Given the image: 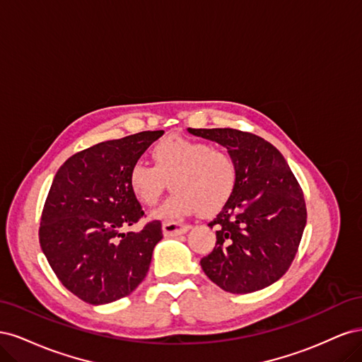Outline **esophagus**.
<instances>
[{
    "label": "esophagus",
    "instance_id": "1",
    "mask_svg": "<svg viewBox=\"0 0 362 362\" xmlns=\"http://www.w3.org/2000/svg\"><path fill=\"white\" fill-rule=\"evenodd\" d=\"M192 226L190 225H184L178 222H164L163 223V234L166 237H175V235H181L189 231Z\"/></svg>",
    "mask_w": 362,
    "mask_h": 362
}]
</instances>
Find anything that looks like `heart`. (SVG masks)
Wrapping results in <instances>:
<instances>
[{"label":"heart","instance_id":"b5f03b06","mask_svg":"<svg viewBox=\"0 0 362 362\" xmlns=\"http://www.w3.org/2000/svg\"><path fill=\"white\" fill-rule=\"evenodd\" d=\"M154 166L136 161L128 170V187L145 206H154L170 182L175 190L158 217H182L199 208L214 214L231 201L238 184V164L222 148L204 140L169 136L151 149Z\"/></svg>","mask_w":362,"mask_h":362}]
</instances>
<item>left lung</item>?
Returning <instances> with one entry per match:
<instances>
[{
    "mask_svg": "<svg viewBox=\"0 0 362 362\" xmlns=\"http://www.w3.org/2000/svg\"><path fill=\"white\" fill-rule=\"evenodd\" d=\"M217 141L238 164L235 193L208 223L216 246L201 259L218 287L246 294L286 275L306 225L303 192L281 152L259 136L233 128H189Z\"/></svg>",
    "mask_w": 362,
    "mask_h": 362,
    "instance_id": "obj_1",
    "label": "left lung"
}]
</instances>
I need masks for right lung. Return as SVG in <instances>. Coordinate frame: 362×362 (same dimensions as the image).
<instances>
[{
	"label": "right lung",
	"mask_w": 362,
	"mask_h": 362,
	"mask_svg": "<svg viewBox=\"0 0 362 362\" xmlns=\"http://www.w3.org/2000/svg\"><path fill=\"white\" fill-rule=\"evenodd\" d=\"M163 133L103 141L69 157L54 177L40 217V247L59 281L87 303L122 299L146 276L161 222L124 233L145 217L127 177Z\"/></svg>",
	"instance_id": "right-lung-1"
}]
</instances>
